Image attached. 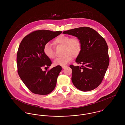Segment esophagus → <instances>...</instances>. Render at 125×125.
Masks as SVG:
<instances>
[{
  "label": "esophagus",
  "mask_w": 125,
  "mask_h": 125,
  "mask_svg": "<svg viewBox=\"0 0 125 125\" xmlns=\"http://www.w3.org/2000/svg\"><path fill=\"white\" fill-rule=\"evenodd\" d=\"M62 68L63 69H64V68H65L66 67H67V66H62Z\"/></svg>",
  "instance_id": "1"
}]
</instances>
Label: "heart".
Here are the masks:
<instances>
[{"label":"heart","mask_w":125,"mask_h":125,"mask_svg":"<svg viewBox=\"0 0 125 125\" xmlns=\"http://www.w3.org/2000/svg\"><path fill=\"white\" fill-rule=\"evenodd\" d=\"M55 44L63 46V56L57 58L54 62L55 65L64 66L70 62L72 59L77 57L81 51V43L80 40L76 37L70 38L69 36L61 35L58 36L54 41ZM44 53L50 59H54L55 54L53 49L49 43H47L44 47Z\"/></svg>","instance_id":"1"}]
</instances>
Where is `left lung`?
<instances>
[{"label":"left lung","mask_w":125,"mask_h":125,"mask_svg":"<svg viewBox=\"0 0 125 125\" xmlns=\"http://www.w3.org/2000/svg\"><path fill=\"white\" fill-rule=\"evenodd\" d=\"M62 33L75 36L81 43V51L75 62L82 65H70L73 85L83 91L96 89L101 83L109 64L108 48L105 39L88 27L74 28Z\"/></svg>","instance_id":"1"}]
</instances>
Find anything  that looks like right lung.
Wrapping results in <instances>:
<instances>
[{
	"mask_svg": "<svg viewBox=\"0 0 125 125\" xmlns=\"http://www.w3.org/2000/svg\"><path fill=\"white\" fill-rule=\"evenodd\" d=\"M62 32L36 31L25 36L19 45L17 54L18 74L27 88L35 94L47 95L56 87L62 67L58 65L48 71H43V67L49 68L52 63L43 50L48 42Z\"/></svg>",
	"mask_w": 125,
	"mask_h": 125,
	"instance_id": "obj_1",
	"label": "right lung"
}]
</instances>
